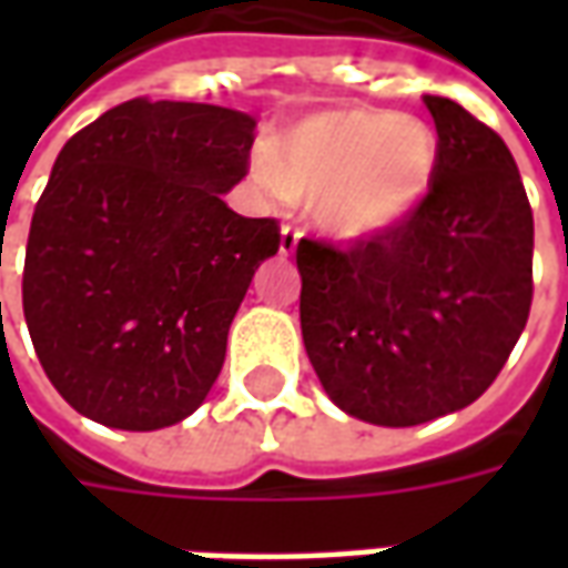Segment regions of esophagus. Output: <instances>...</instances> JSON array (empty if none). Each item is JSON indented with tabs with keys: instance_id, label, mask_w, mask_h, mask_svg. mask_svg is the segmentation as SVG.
<instances>
[{
	"instance_id": "obj_1",
	"label": "esophagus",
	"mask_w": 568,
	"mask_h": 568,
	"mask_svg": "<svg viewBox=\"0 0 568 568\" xmlns=\"http://www.w3.org/2000/svg\"><path fill=\"white\" fill-rule=\"evenodd\" d=\"M297 240H301V231L292 227V224H283V231H280V255H292L297 248Z\"/></svg>"
}]
</instances>
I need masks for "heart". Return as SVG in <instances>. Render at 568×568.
<instances>
[{"label": "heart", "instance_id": "heart-1", "mask_svg": "<svg viewBox=\"0 0 568 568\" xmlns=\"http://www.w3.org/2000/svg\"><path fill=\"white\" fill-rule=\"evenodd\" d=\"M438 140L426 121L371 105L325 109L285 124L252 154V179L273 200L313 197L337 240H371L414 215L432 187Z\"/></svg>", "mask_w": 568, "mask_h": 568}]
</instances>
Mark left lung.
Masks as SVG:
<instances>
[{
	"mask_svg": "<svg viewBox=\"0 0 568 568\" xmlns=\"http://www.w3.org/2000/svg\"><path fill=\"white\" fill-rule=\"evenodd\" d=\"M432 187L395 231L297 243L301 332L334 405L419 426L487 393L532 304V210L511 151L447 97Z\"/></svg>",
	"mask_w": 568,
	"mask_h": 568,
	"instance_id": "left-lung-1",
	"label": "left lung"
}]
</instances>
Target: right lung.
<instances>
[{"label": "right lung", "instance_id": "obj_1", "mask_svg": "<svg viewBox=\"0 0 568 568\" xmlns=\"http://www.w3.org/2000/svg\"><path fill=\"white\" fill-rule=\"evenodd\" d=\"M255 118L145 97L57 154L23 261V316L48 381L103 426L151 432L194 414L276 219L224 191L248 173Z\"/></svg>", "mask_w": 568, "mask_h": 568}]
</instances>
